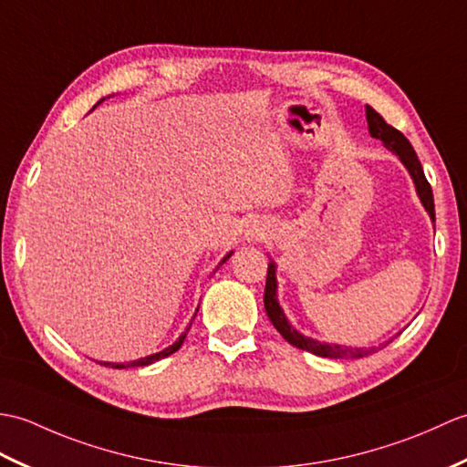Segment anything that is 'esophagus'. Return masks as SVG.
<instances>
[{
    "label": "esophagus",
    "instance_id": "obj_1",
    "mask_svg": "<svg viewBox=\"0 0 467 467\" xmlns=\"http://www.w3.org/2000/svg\"><path fill=\"white\" fill-rule=\"evenodd\" d=\"M260 235V230H255V227H250V230H247V237H257Z\"/></svg>",
    "mask_w": 467,
    "mask_h": 467
}]
</instances>
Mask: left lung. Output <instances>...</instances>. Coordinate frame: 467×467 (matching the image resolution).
Listing matches in <instances>:
<instances>
[{"label":"left lung","mask_w":467,"mask_h":467,"mask_svg":"<svg viewBox=\"0 0 467 467\" xmlns=\"http://www.w3.org/2000/svg\"><path fill=\"white\" fill-rule=\"evenodd\" d=\"M366 119H368V128H369L371 138L383 141V146H386L389 151L396 153L398 158L401 160V163L406 165V170L410 171L413 183H416V192L420 195L423 207H426V212L430 213L431 220H436L431 188H430V183L426 180V175H423V168H421V163L418 160V153L413 151L408 138L403 136L400 130L391 128L389 123H386V119H383L379 113L369 106H366ZM264 306H265L269 321H272L274 327L284 336V339L289 341L292 346L299 348V349L309 351V354H316V356H321V358H364V356L371 354V351L376 349V348L364 349V348H344V346H337V344H324V341L312 339V337H307L304 334H299L297 329H294L292 324L287 321L284 309L279 307V302H277V279H275V264L274 262L267 265ZM389 341H388V344H389Z\"/></svg>","instance_id":"1"}]
</instances>
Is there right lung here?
Here are the masks:
<instances>
[{"label": "right lung", "instance_id": "add662e5", "mask_svg": "<svg viewBox=\"0 0 467 467\" xmlns=\"http://www.w3.org/2000/svg\"><path fill=\"white\" fill-rule=\"evenodd\" d=\"M106 99V98H103ZM103 99H99L98 103H101ZM232 255V252L227 254L223 260H222V264L227 260V257ZM192 326V324H190ZM190 329V327H188ZM185 334H188V331H185ZM185 334H182L180 336V339L175 341L173 346H170V348H165V349H161V351H158V354H151V356H146V358H141V359H136V361H130V364H109V361H103L101 366H111V368H116V369H123V368H140V366H150V364H153V361H160L161 358H168V356H171L173 351H178L180 348H182V344H183V339H185Z\"/></svg>", "mask_w": 467, "mask_h": 467}]
</instances>
